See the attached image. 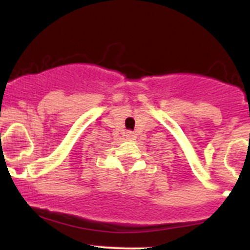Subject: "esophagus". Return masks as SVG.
<instances>
[{"mask_svg":"<svg viewBox=\"0 0 250 250\" xmlns=\"http://www.w3.org/2000/svg\"><path fill=\"white\" fill-rule=\"evenodd\" d=\"M125 137H127L128 139H132V138L134 137V135H133V133H132V132H128V133H127V135H125Z\"/></svg>","mask_w":250,"mask_h":250,"instance_id":"34e87169","label":"esophagus"}]
</instances>
